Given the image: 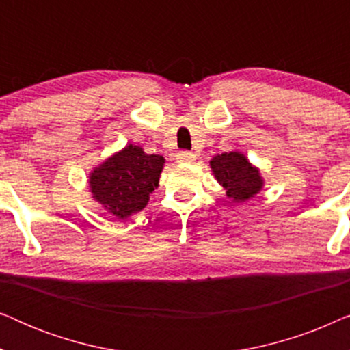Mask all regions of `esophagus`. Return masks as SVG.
<instances>
[{
	"label": "esophagus",
	"instance_id": "34e87169",
	"mask_svg": "<svg viewBox=\"0 0 350 350\" xmlns=\"http://www.w3.org/2000/svg\"><path fill=\"white\" fill-rule=\"evenodd\" d=\"M176 159H178V162H194L196 154L193 151H180L176 154Z\"/></svg>",
	"mask_w": 350,
	"mask_h": 350
}]
</instances>
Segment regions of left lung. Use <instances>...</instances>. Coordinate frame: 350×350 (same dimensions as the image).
I'll use <instances>...</instances> for the list:
<instances>
[{
  "label": "left lung",
  "instance_id": "obj_1",
  "mask_svg": "<svg viewBox=\"0 0 350 350\" xmlns=\"http://www.w3.org/2000/svg\"><path fill=\"white\" fill-rule=\"evenodd\" d=\"M213 175L219 185L226 189V194L236 202L250 199L261 189L262 180L255 167L250 165L247 157L241 152H223L210 161Z\"/></svg>",
  "mask_w": 350,
  "mask_h": 350
}]
</instances>
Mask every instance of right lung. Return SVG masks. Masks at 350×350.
<instances>
[{
    "instance_id": "obj_1",
    "label": "right lung",
    "mask_w": 350,
    "mask_h": 350,
    "mask_svg": "<svg viewBox=\"0 0 350 350\" xmlns=\"http://www.w3.org/2000/svg\"><path fill=\"white\" fill-rule=\"evenodd\" d=\"M162 165V156L146 154L142 148L129 145L92 172L90 189L114 217L126 218L145 208L159 181Z\"/></svg>"
}]
</instances>
